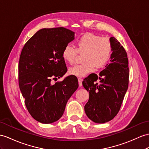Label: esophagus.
I'll list each match as a JSON object with an SVG mask.
<instances>
[{
  "label": "esophagus",
  "instance_id": "obj_1",
  "mask_svg": "<svg viewBox=\"0 0 149 149\" xmlns=\"http://www.w3.org/2000/svg\"><path fill=\"white\" fill-rule=\"evenodd\" d=\"M78 84H79V86H82V81H83V79L81 78H78Z\"/></svg>",
  "mask_w": 149,
  "mask_h": 149
}]
</instances>
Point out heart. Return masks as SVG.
<instances>
[{"instance_id": "obj_1", "label": "heart", "mask_w": 149, "mask_h": 149, "mask_svg": "<svg viewBox=\"0 0 149 149\" xmlns=\"http://www.w3.org/2000/svg\"><path fill=\"white\" fill-rule=\"evenodd\" d=\"M76 49L70 45L64 47L62 56L70 64L75 63L78 52L84 53L83 63L69 69V73L77 77H84L95 70L104 66L111 56L112 44L109 39L92 33H86L77 40Z\"/></svg>"}]
</instances>
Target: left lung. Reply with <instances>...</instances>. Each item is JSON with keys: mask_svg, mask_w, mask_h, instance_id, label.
Listing matches in <instances>:
<instances>
[{"mask_svg": "<svg viewBox=\"0 0 149 149\" xmlns=\"http://www.w3.org/2000/svg\"><path fill=\"white\" fill-rule=\"evenodd\" d=\"M109 40L112 44L109 64L99 75L90 74L82 83L89 92L85 113L96 123L108 122L117 115L128 87V59L126 50L116 38L111 37Z\"/></svg>", "mask_w": 149, "mask_h": 149, "instance_id": "1", "label": "left lung"}]
</instances>
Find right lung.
Returning <instances> with one entry per match:
<instances>
[{"mask_svg":"<svg viewBox=\"0 0 149 149\" xmlns=\"http://www.w3.org/2000/svg\"><path fill=\"white\" fill-rule=\"evenodd\" d=\"M74 39V32L63 28H43L25 43L18 70L19 85L25 105L37 121L49 124L62 117L69 99L78 87L77 78L63 77L67 68L62 56L64 47Z\"/></svg>","mask_w":149,"mask_h":149,"instance_id":"1","label":"right lung"}]
</instances>
